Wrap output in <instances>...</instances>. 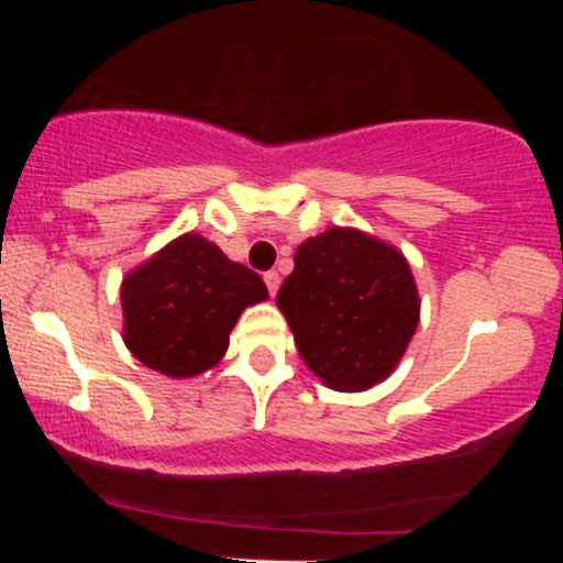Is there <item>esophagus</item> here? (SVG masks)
<instances>
[{
	"instance_id": "obj_1",
	"label": "esophagus",
	"mask_w": 563,
	"mask_h": 563,
	"mask_svg": "<svg viewBox=\"0 0 563 563\" xmlns=\"http://www.w3.org/2000/svg\"><path fill=\"white\" fill-rule=\"evenodd\" d=\"M264 283H267L269 296H275L277 288H280V275H277V273H267V275H264Z\"/></svg>"
}]
</instances>
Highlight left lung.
Wrapping results in <instances>:
<instances>
[{
  "label": "left lung",
  "mask_w": 563,
  "mask_h": 563,
  "mask_svg": "<svg viewBox=\"0 0 563 563\" xmlns=\"http://www.w3.org/2000/svg\"><path fill=\"white\" fill-rule=\"evenodd\" d=\"M277 309L303 365L335 391L389 378L421 320L402 251L357 228H328L296 249Z\"/></svg>",
  "instance_id": "8db88e82"
}]
</instances>
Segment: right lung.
<instances>
[{"instance_id": "add662e5", "label": "right lung", "mask_w": 563, "mask_h": 563, "mask_svg": "<svg viewBox=\"0 0 563 563\" xmlns=\"http://www.w3.org/2000/svg\"><path fill=\"white\" fill-rule=\"evenodd\" d=\"M256 273L198 232H185L121 280L124 344L166 378H196L219 365L245 307L267 301Z\"/></svg>"}]
</instances>
